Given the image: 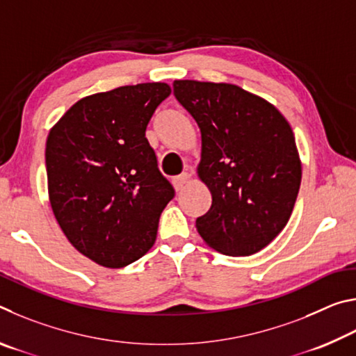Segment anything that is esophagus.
Instances as JSON below:
<instances>
[{
	"mask_svg": "<svg viewBox=\"0 0 356 356\" xmlns=\"http://www.w3.org/2000/svg\"><path fill=\"white\" fill-rule=\"evenodd\" d=\"M188 179H190V176L186 172H184V174H180V176H177V177H174L172 179V185H174V188H176L177 191H180L184 188V186L186 185V182H188Z\"/></svg>",
	"mask_w": 356,
	"mask_h": 356,
	"instance_id": "obj_1",
	"label": "esophagus"
}]
</instances>
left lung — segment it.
I'll return each instance as SVG.
<instances>
[{
  "label": "left lung",
  "mask_w": 356,
  "mask_h": 356,
  "mask_svg": "<svg viewBox=\"0 0 356 356\" xmlns=\"http://www.w3.org/2000/svg\"><path fill=\"white\" fill-rule=\"evenodd\" d=\"M172 88L201 130L197 176L212 193L197 232L222 254H254L284 229L297 201L301 161L291 125L236 84L176 80Z\"/></svg>",
  "instance_id": "1"
}]
</instances>
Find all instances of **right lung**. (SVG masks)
Instances as JSON below:
<instances>
[{
  "label": "right lung",
  "mask_w": 356,
  "mask_h": 356,
  "mask_svg": "<svg viewBox=\"0 0 356 356\" xmlns=\"http://www.w3.org/2000/svg\"><path fill=\"white\" fill-rule=\"evenodd\" d=\"M170 94L166 83H140L88 95L48 134L53 213L69 242L102 267L122 268L146 254L174 197L146 138Z\"/></svg>",
  "instance_id": "add662e5"
}]
</instances>
